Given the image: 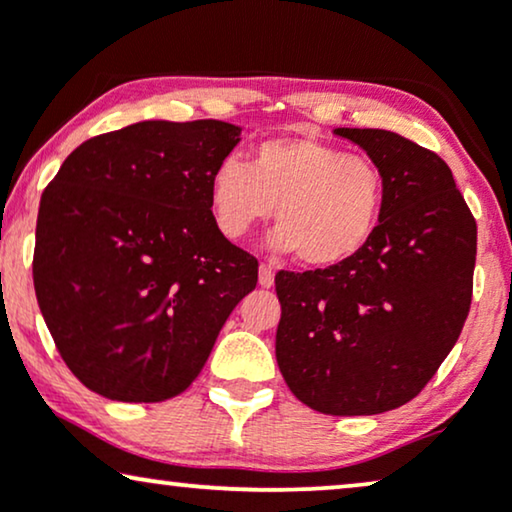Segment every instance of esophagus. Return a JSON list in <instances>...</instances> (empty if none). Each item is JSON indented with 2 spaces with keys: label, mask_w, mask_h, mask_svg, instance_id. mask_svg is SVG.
Returning <instances> with one entry per match:
<instances>
[{
  "label": "esophagus",
  "mask_w": 512,
  "mask_h": 512,
  "mask_svg": "<svg viewBox=\"0 0 512 512\" xmlns=\"http://www.w3.org/2000/svg\"><path fill=\"white\" fill-rule=\"evenodd\" d=\"M258 284H261L263 289H270V286L275 284V272H272L270 265H261V268H258Z\"/></svg>",
  "instance_id": "esophagus-1"
}]
</instances>
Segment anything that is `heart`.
Segmentation results:
<instances>
[{
  "label": "heart",
  "mask_w": 512,
  "mask_h": 512,
  "mask_svg": "<svg viewBox=\"0 0 512 512\" xmlns=\"http://www.w3.org/2000/svg\"><path fill=\"white\" fill-rule=\"evenodd\" d=\"M387 198L382 167L361 153L305 135L256 144L249 165L228 156L209 179V207L228 240H242L275 212L272 247L307 268L352 261L373 240Z\"/></svg>",
  "instance_id": "heart-1"
}]
</instances>
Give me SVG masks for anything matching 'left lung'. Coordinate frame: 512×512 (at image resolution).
<instances>
[{
    "mask_svg": "<svg viewBox=\"0 0 512 512\" xmlns=\"http://www.w3.org/2000/svg\"><path fill=\"white\" fill-rule=\"evenodd\" d=\"M382 167L373 240L328 270H279L275 354L298 401L324 415H380L436 375L471 310L478 226L452 170L389 130L338 128Z\"/></svg>",
    "mask_w": 512,
    "mask_h": 512,
    "instance_id": "1",
    "label": "left lung"
}]
</instances>
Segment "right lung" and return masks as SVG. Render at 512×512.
<instances>
[{
    "label": "right lung",
    "instance_id": "add662e5",
    "mask_svg": "<svg viewBox=\"0 0 512 512\" xmlns=\"http://www.w3.org/2000/svg\"><path fill=\"white\" fill-rule=\"evenodd\" d=\"M223 121H142L69 153L41 195L32 277L67 368L111 401L191 387L258 261L209 207L214 167L240 142Z\"/></svg>",
    "mask_w": 512,
    "mask_h": 512
}]
</instances>
